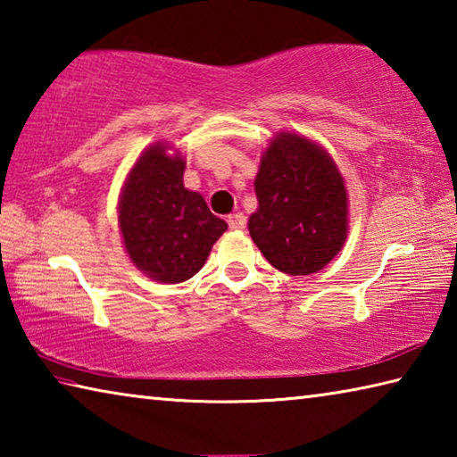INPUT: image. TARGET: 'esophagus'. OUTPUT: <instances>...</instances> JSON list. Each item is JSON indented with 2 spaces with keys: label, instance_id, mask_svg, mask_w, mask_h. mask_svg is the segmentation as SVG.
Instances as JSON below:
<instances>
[{
  "label": "esophagus",
  "instance_id": "obj_1",
  "mask_svg": "<svg viewBox=\"0 0 457 457\" xmlns=\"http://www.w3.org/2000/svg\"><path fill=\"white\" fill-rule=\"evenodd\" d=\"M228 226L231 229H244L245 228V215L244 213H234L228 218Z\"/></svg>",
  "mask_w": 457,
  "mask_h": 457
}]
</instances>
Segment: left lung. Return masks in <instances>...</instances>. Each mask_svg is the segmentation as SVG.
Instances as JSON below:
<instances>
[{"instance_id": "8db88e82", "label": "left lung", "mask_w": 457, "mask_h": 457, "mask_svg": "<svg viewBox=\"0 0 457 457\" xmlns=\"http://www.w3.org/2000/svg\"><path fill=\"white\" fill-rule=\"evenodd\" d=\"M253 189L258 212L247 228L276 270L306 276L337 256L346 237V189L322 146L290 133L276 137Z\"/></svg>"}]
</instances>
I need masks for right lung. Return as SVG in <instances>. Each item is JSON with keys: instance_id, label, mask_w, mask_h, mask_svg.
I'll list each match as a JSON object with an SVG mask.
<instances>
[{"instance_id": "1", "label": "right lung", "mask_w": 457, "mask_h": 457, "mask_svg": "<svg viewBox=\"0 0 457 457\" xmlns=\"http://www.w3.org/2000/svg\"><path fill=\"white\" fill-rule=\"evenodd\" d=\"M185 163L165 146L145 151L130 171L119 207L122 239L137 268L159 282L189 280L228 229L205 199L183 187Z\"/></svg>"}]
</instances>
